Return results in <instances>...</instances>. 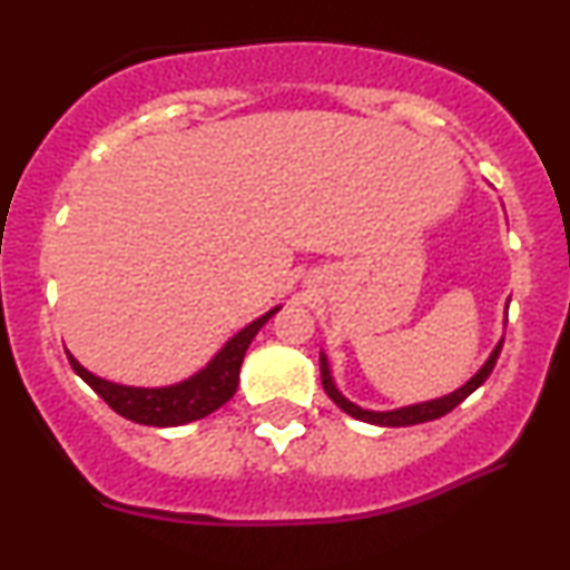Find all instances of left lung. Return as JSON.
Wrapping results in <instances>:
<instances>
[{
	"label": "left lung",
	"mask_w": 570,
	"mask_h": 570,
	"mask_svg": "<svg viewBox=\"0 0 570 570\" xmlns=\"http://www.w3.org/2000/svg\"><path fill=\"white\" fill-rule=\"evenodd\" d=\"M502 345L504 340L499 342L497 347H493L491 358L483 363V368L478 372L468 385H462L459 390H454L451 395H443L438 397V401H428V403H414V406H406V409H395V411H366L361 406H355V403L347 401L345 395L340 393L337 387H334L332 382V374H328V363H326V355L321 353V385H324L326 395L332 397L337 406L345 411V414L355 416V420L361 422H368V424H380V428H409V424H422V422H433V420H441L443 414H449V411H454L459 403L464 401V397L475 393L478 387L483 385L485 380H489V374L493 372V366H497V358L499 353H502Z\"/></svg>",
	"instance_id": "left-lung-1"
}]
</instances>
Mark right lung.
Returning <instances> with one entry per match:
<instances>
[{
	"label": "right lung",
	"mask_w": 570,
	"mask_h": 570,
	"mask_svg": "<svg viewBox=\"0 0 570 570\" xmlns=\"http://www.w3.org/2000/svg\"><path fill=\"white\" fill-rule=\"evenodd\" d=\"M278 307L259 315L249 326L233 337L228 345L219 351L215 358L209 361L207 368L190 376V380L180 382L173 387H127L116 385V382H106L100 376L89 374L81 363L68 353L73 372L87 382L89 387L98 393L102 401L111 406L116 414H121L129 422L148 424V428H177V424L202 420V416L212 414V411L230 401L238 387V372L246 355V347L252 345L255 334L263 328Z\"/></svg>",
	"instance_id": "right-lung-1"
}]
</instances>
